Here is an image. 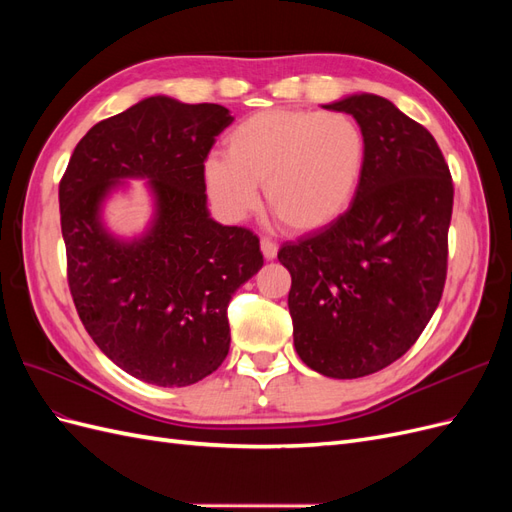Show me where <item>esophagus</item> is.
I'll return each instance as SVG.
<instances>
[{"label":"esophagus","instance_id":"obj_1","mask_svg":"<svg viewBox=\"0 0 512 512\" xmlns=\"http://www.w3.org/2000/svg\"><path fill=\"white\" fill-rule=\"evenodd\" d=\"M260 250H262V256H265L267 260H273L277 256V245L271 239H262Z\"/></svg>","mask_w":512,"mask_h":512}]
</instances>
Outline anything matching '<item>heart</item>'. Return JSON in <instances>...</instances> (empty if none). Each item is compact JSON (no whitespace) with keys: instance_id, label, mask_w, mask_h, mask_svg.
<instances>
[{"instance_id":"b5f03b06","label":"heart","mask_w":512,"mask_h":512,"mask_svg":"<svg viewBox=\"0 0 512 512\" xmlns=\"http://www.w3.org/2000/svg\"><path fill=\"white\" fill-rule=\"evenodd\" d=\"M367 138L344 113L271 108L243 119L226 138V156L211 153L203 177L213 205L243 220L265 185L269 209L290 230L333 224L359 192Z\"/></svg>"}]
</instances>
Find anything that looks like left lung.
I'll return each instance as SVG.
<instances>
[{"label":"left lung","instance_id":"left-lung-1","mask_svg":"<svg viewBox=\"0 0 512 512\" xmlns=\"http://www.w3.org/2000/svg\"><path fill=\"white\" fill-rule=\"evenodd\" d=\"M348 113L367 138L365 173L350 209L277 252L290 271L294 348L322 376L363 378L404 356L446 282L453 179L421 123L386 98L354 94Z\"/></svg>","mask_w":512,"mask_h":512}]
</instances>
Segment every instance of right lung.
<instances>
[{"mask_svg":"<svg viewBox=\"0 0 512 512\" xmlns=\"http://www.w3.org/2000/svg\"><path fill=\"white\" fill-rule=\"evenodd\" d=\"M232 119L220 104L145 98L96 123L59 183L76 312L108 359L149 384L188 386L222 365L228 303L262 267L254 232L207 209L203 164ZM123 178H147L154 196L150 228L130 242L101 222Z\"/></svg>","mask_w":512,"mask_h":512,"instance_id":"obj_1","label":"right lung"}]
</instances>
